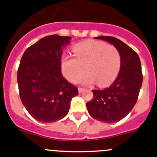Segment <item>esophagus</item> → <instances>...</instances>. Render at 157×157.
<instances>
[{
	"mask_svg": "<svg viewBox=\"0 0 157 157\" xmlns=\"http://www.w3.org/2000/svg\"><path fill=\"white\" fill-rule=\"evenodd\" d=\"M83 91H85V89H83V88H78V93H82Z\"/></svg>",
	"mask_w": 157,
	"mask_h": 157,
	"instance_id": "obj_1",
	"label": "esophagus"
}]
</instances>
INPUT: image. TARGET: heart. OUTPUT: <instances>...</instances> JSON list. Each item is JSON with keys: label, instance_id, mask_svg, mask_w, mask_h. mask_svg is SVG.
Here are the masks:
<instances>
[{"label": "heart", "instance_id": "1", "mask_svg": "<svg viewBox=\"0 0 157 157\" xmlns=\"http://www.w3.org/2000/svg\"><path fill=\"white\" fill-rule=\"evenodd\" d=\"M72 51L74 57L65 55L61 60L63 75L71 82H79L86 71L84 84L96 81L98 86H106L113 82L120 72L121 57L114 46L86 40L75 45Z\"/></svg>", "mask_w": 157, "mask_h": 157}]
</instances>
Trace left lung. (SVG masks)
Returning a JSON list of instances; mask_svg holds the SVG:
<instances>
[{
	"mask_svg": "<svg viewBox=\"0 0 157 157\" xmlns=\"http://www.w3.org/2000/svg\"><path fill=\"white\" fill-rule=\"evenodd\" d=\"M96 39L110 43L121 57L120 72L113 84L104 90H93V98L86 103L89 113L94 119L113 123L126 117L134 107L142 84L140 59L133 49L113 36Z\"/></svg>",
	"mask_w": 157,
	"mask_h": 157,
	"instance_id": "obj_1",
	"label": "left lung"
}]
</instances>
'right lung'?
<instances>
[{"mask_svg": "<svg viewBox=\"0 0 157 157\" xmlns=\"http://www.w3.org/2000/svg\"><path fill=\"white\" fill-rule=\"evenodd\" d=\"M70 36L50 35L25 50L20 61L17 81L21 101L32 117L43 123L61 120L68 113L78 88L63 77V47Z\"/></svg>", "mask_w": 157, "mask_h": 157, "instance_id": "add662e5", "label": "right lung"}]
</instances>
